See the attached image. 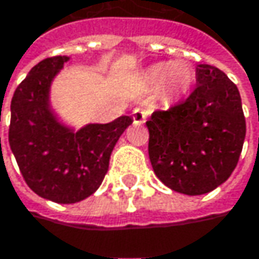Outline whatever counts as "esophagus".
<instances>
[{
	"instance_id": "1",
	"label": "esophagus",
	"mask_w": 259,
	"mask_h": 259,
	"mask_svg": "<svg viewBox=\"0 0 259 259\" xmlns=\"http://www.w3.org/2000/svg\"><path fill=\"white\" fill-rule=\"evenodd\" d=\"M148 115H150V111H148L147 108H136V109H133V112H132L133 121H135L136 124L144 123V121L147 120Z\"/></svg>"
}]
</instances>
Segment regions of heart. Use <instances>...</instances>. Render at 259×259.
Here are the masks:
<instances>
[{
  "label": "heart",
  "mask_w": 259,
  "mask_h": 259,
  "mask_svg": "<svg viewBox=\"0 0 259 259\" xmlns=\"http://www.w3.org/2000/svg\"><path fill=\"white\" fill-rule=\"evenodd\" d=\"M172 80H170V75ZM155 87H164L170 95H184L194 81V72L185 62H160L153 65L147 74Z\"/></svg>",
  "instance_id": "1"
}]
</instances>
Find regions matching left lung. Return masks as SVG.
<instances>
[{
    "label": "left lung",
    "mask_w": 259,
    "mask_h": 259,
    "mask_svg": "<svg viewBox=\"0 0 259 259\" xmlns=\"http://www.w3.org/2000/svg\"><path fill=\"white\" fill-rule=\"evenodd\" d=\"M196 82L185 102L147 121L155 177L187 196L206 194L230 178L246 135L237 85L206 63L196 66Z\"/></svg>",
    "instance_id": "8db88e82"
}]
</instances>
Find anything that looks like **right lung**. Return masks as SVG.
<instances>
[{
	"mask_svg": "<svg viewBox=\"0 0 259 259\" xmlns=\"http://www.w3.org/2000/svg\"><path fill=\"white\" fill-rule=\"evenodd\" d=\"M68 60V56L47 58L29 71L13 95L9 130L10 148L28 187L60 204L81 201L101 187L111 153L133 121L121 115L78 130L60 121L52 108L50 90Z\"/></svg>",
	"mask_w": 259,
	"mask_h": 259,
	"instance_id": "1",
	"label": "right lung"
}]
</instances>
